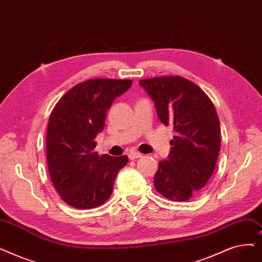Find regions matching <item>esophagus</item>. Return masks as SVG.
Returning <instances> with one entry per match:
<instances>
[{"label": "esophagus", "mask_w": 262, "mask_h": 262, "mask_svg": "<svg viewBox=\"0 0 262 262\" xmlns=\"http://www.w3.org/2000/svg\"><path fill=\"white\" fill-rule=\"evenodd\" d=\"M143 155L141 154V153H139V152H130L129 154H128V157H129V159H137V158H141Z\"/></svg>", "instance_id": "esophagus-1"}]
</instances>
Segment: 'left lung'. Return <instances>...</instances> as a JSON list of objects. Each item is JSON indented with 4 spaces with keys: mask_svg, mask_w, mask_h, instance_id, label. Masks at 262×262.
I'll return each mask as SVG.
<instances>
[{
    "mask_svg": "<svg viewBox=\"0 0 262 262\" xmlns=\"http://www.w3.org/2000/svg\"><path fill=\"white\" fill-rule=\"evenodd\" d=\"M139 84L154 101L163 124L176 133L166 161L158 163L154 186L172 201L197 196L208 184L221 147L217 112L203 91L180 76L144 79Z\"/></svg>",
    "mask_w": 262,
    "mask_h": 262,
    "instance_id": "left-lung-1",
    "label": "left lung"
}]
</instances>
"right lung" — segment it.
<instances>
[{
	"mask_svg": "<svg viewBox=\"0 0 262 262\" xmlns=\"http://www.w3.org/2000/svg\"><path fill=\"white\" fill-rule=\"evenodd\" d=\"M132 83L91 79L72 88L51 112L46 139L49 173L60 197L73 208L91 209L107 201L118 172L128 162L126 155L99 156L94 149L108 109Z\"/></svg>",
	"mask_w": 262,
	"mask_h": 262,
	"instance_id": "obj_1",
	"label": "right lung"
}]
</instances>
